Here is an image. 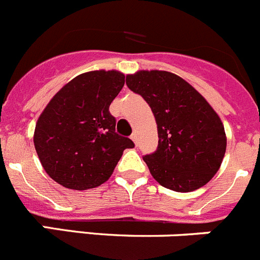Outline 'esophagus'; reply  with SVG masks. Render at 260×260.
Segmentation results:
<instances>
[{
    "label": "esophagus",
    "instance_id": "esophagus-1",
    "mask_svg": "<svg viewBox=\"0 0 260 260\" xmlns=\"http://www.w3.org/2000/svg\"><path fill=\"white\" fill-rule=\"evenodd\" d=\"M131 139H132V141L135 142V144H137V135H136V133H133V135L131 136Z\"/></svg>",
    "mask_w": 260,
    "mask_h": 260
}]
</instances>
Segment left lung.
Instances as JSON below:
<instances>
[{
  "label": "left lung",
  "instance_id": "8db88e82",
  "mask_svg": "<svg viewBox=\"0 0 260 260\" xmlns=\"http://www.w3.org/2000/svg\"><path fill=\"white\" fill-rule=\"evenodd\" d=\"M125 81L150 106L158 125V147L144 156L154 179L182 193L207 184L226 149L224 125L215 110L172 72L139 71Z\"/></svg>",
  "mask_w": 260,
  "mask_h": 260
}]
</instances>
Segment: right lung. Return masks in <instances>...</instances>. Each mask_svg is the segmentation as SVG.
Wrapping results in <instances>:
<instances>
[{"label":"right lung","mask_w":260,"mask_h":260,"mask_svg":"<svg viewBox=\"0 0 260 260\" xmlns=\"http://www.w3.org/2000/svg\"><path fill=\"white\" fill-rule=\"evenodd\" d=\"M124 74L90 71L72 79L40 115L35 149L44 170L64 188L86 190L113 175L125 149L135 144L115 132L109 111L124 85Z\"/></svg>","instance_id":"add662e5"}]
</instances>
